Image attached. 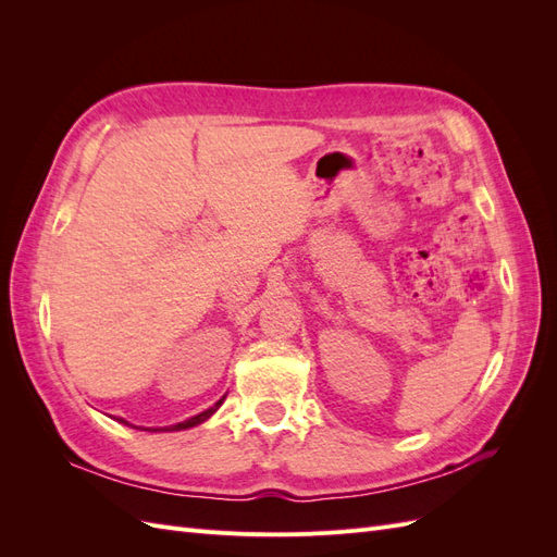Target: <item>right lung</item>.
Listing matches in <instances>:
<instances>
[{"mask_svg":"<svg viewBox=\"0 0 557 557\" xmlns=\"http://www.w3.org/2000/svg\"><path fill=\"white\" fill-rule=\"evenodd\" d=\"M225 399V397H223ZM223 399H218L211 409H207V411H201V413H197V416H193V418H188V420H183V423H176V425H172V428H164V430H188V428H195V425H199V423H205L207 418H211L213 413H215V409L221 407L223 404ZM115 420H121V423H125V425H129L127 420H123V418H115Z\"/></svg>","mask_w":557,"mask_h":557,"instance_id":"right-lung-1","label":"right lung"}]
</instances>
